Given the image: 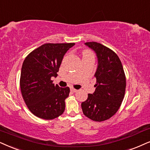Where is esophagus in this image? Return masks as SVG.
Instances as JSON below:
<instances>
[{
	"instance_id": "1",
	"label": "esophagus",
	"mask_w": 150,
	"mask_h": 150,
	"mask_svg": "<svg viewBox=\"0 0 150 150\" xmlns=\"http://www.w3.org/2000/svg\"><path fill=\"white\" fill-rule=\"evenodd\" d=\"M71 91L72 92H73V93H75V92L77 91V89H75V88H71Z\"/></svg>"
}]
</instances>
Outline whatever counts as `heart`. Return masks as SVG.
Wrapping results in <instances>:
<instances>
[{
	"label": "heart",
	"mask_w": 150,
	"mask_h": 150,
	"mask_svg": "<svg viewBox=\"0 0 150 150\" xmlns=\"http://www.w3.org/2000/svg\"><path fill=\"white\" fill-rule=\"evenodd\" d=\"M90 56H93V54L90 51H84L83 52V57H90Z\"/></svg>",
	"instance_id": "obj_1"
}]
</instances>
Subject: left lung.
<instances>
[{"label":"left lung","mask_w":150,"mask_h":150,"mask_svg":"<svg viewBox=\"0 0 150 150\" xmlns=\"http://www.w3.org/2000/svg\"><path fill=\"white\" fill-rule=\"evenodd\" d=\"M84 44L96 53L98 66L94 74L96 90L88 94L81 107L86 117L101 122L113 116L120 108L125 93V75L120 59L113 50L97 42Z\"/></svg>","instance_id":"left-lung-1"}]
</instances>
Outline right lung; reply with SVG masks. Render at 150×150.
<instances>
[{
    "instance_id": "right-lung-1",
    "label": "right lung",
    "mask_w": 150,
    "mask_h": 150,
    "mask_svg": "<svg viewBox=\"0 0 150 150\" xmlns=\"http://www.w3.org/2000/svg\"><path fill=\"white\" fill-rule=\"evenodd\" d=\"M74 45L45 43L25 59L21 73V91L28 109L36 116L52 120L64 113L70 88L54 86L51 77L57 76L64 54Z\"/></svg>"
}]
</instances>
